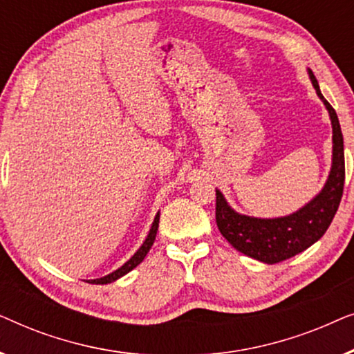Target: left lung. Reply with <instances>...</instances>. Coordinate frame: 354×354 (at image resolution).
<instances>
[{
	"label": "left lung",
	"mask_w": 354,
	"mask_h": 354,
	"mask_svg": "<svg viewBox=\"0 0 354 354\" xmlns=\"http://www.w3.org/2000/svg\"><path fill=\"white\" fill-rule=\"evenodd\" d=\"M314 90L328 111L332 122V167L322 190L288 216L263 219L236 212L216 190V222L229 243L250 258L275 264L301 253L326 234L335 216L345 183L343 135L335 109L324 98L316 77L308 69Z\"/></svg>",
	"instance_id": "8db88e82"
}]
</instances>
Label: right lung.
<instances>
[{"label": "right lung", "instance_id": "add662e5", "mask_svg": "<svg viewBox=\"0 0 354 354\" xmlns=\"http://www.w3.org/2000/svg\"><path fill=\"white\" fill-rule=\"evenodd\" d=\"M158 227H159V211L156 217H154L153 224H151V229H149L147 239H145L143 245L140 246V248L137 250V253H135L132 258H130L127 263L120 266L119 269H115L114 272H111L108 275H104V277H100V279H93V280H88L90 283H96V285H106V283H111V282H115V280L124 277L125 274H129L130 270L137 268V266L142 263V261L145 259V256L148 254L149 248H151L153 243H154V239H156V232H158Z\"/></svg>", "mask_w": 354, "mask_h": 354}]
</instances>
